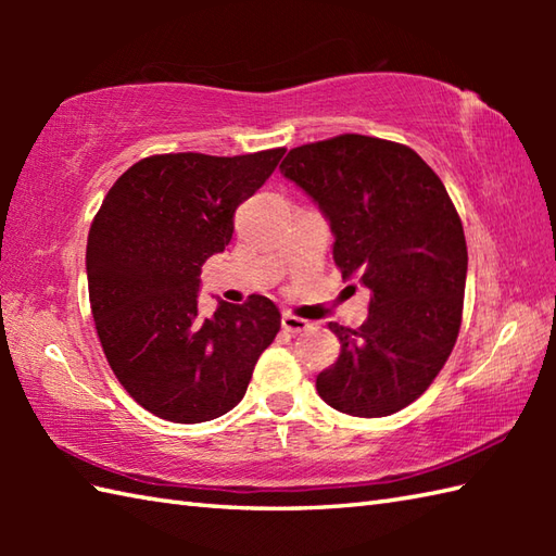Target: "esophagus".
I'll use <instances>...</instances> for the list:
<instances>
[{"mask_svg":"<svg viewBox=\"0 0 556 556\" xmlns=\"http://www.w3.org/2000/svg\"><path fill=\"white\" fill-rule=\"evenodd\" d=\"M281 327L287 329V332H303L305 327H308V320H303V317H296V315H289L285 313L281 315Z\"/></svg>","mask_w":556,"mask_h":556,"instance_id":"34e87169","label":"esophagus"}]
</instances>
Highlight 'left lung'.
Returning a JSON list of instances; mask_svg holds the SVG:
<instances>
[{
  "label": "left lung",
  "instance_id": "obj_1",
  "mask_svg": "<svg viewBox=\"0 0 556 556\" xmlns=\"http://www.w3.org/2000/svg\"><path fill=\"white\" fill-rule=\"evenodd\" d=\"M279 172L329 222L341 277L372 293L358 329L329 323L341 353L317 394L349 416H392L432 384L458 337L468 251L452 198L418 152L358 134L293 148Z\"/></svg>",
  "mask_w": 556,
  "mask_h": 556
}]
</instances>
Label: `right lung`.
Returning a JSON list of instances; mask_svg holds the SVG:
<instances>
[{"instance_id":"obj_1","label":"right lung","mask_w":556,"mask_h":556,"mask_svg":"<svg viewBox=\"0 0 556 556\" xmlns=\"http://www.w3.org/2000/svg\"><path fill=\"white\" fill-rule=\"evenodd\" d=\"M285 148L136 162L92 219L86 271L92 320L116 380L172 422L219 418L243 399L281 315L265 296L200 313V269L229 245L233 212L263 186Z\"/></svg>"}]
</instances>
